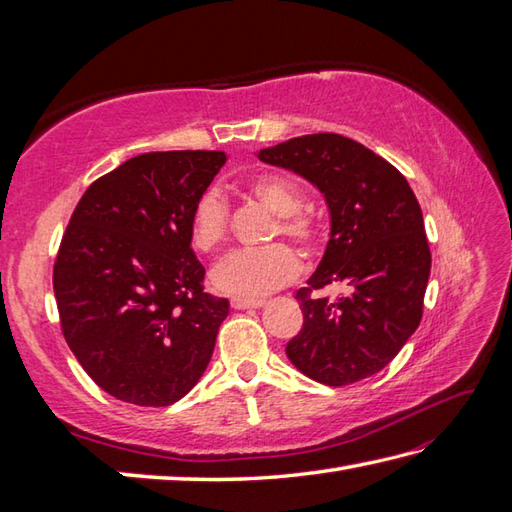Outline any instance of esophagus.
<instances>
[{
    "label": "esophagus",
    "instance_id": "1",
    "mask_svg": "<svg viewBox=\"0 0 512 512\" xmlns=\"http://www.w3.org/2000/svg\"><path fill=\"white\" fill-rule=\"evenodd\" d=\"M231 306L235 310H246V308H259L264 306V299H255V297H233Z\"/></svg>",
    "mask_w": 512,
    "mask_h": 512
}]
</instances>
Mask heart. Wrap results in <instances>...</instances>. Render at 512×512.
<instances>
[{"label": "heart", "mask_w": 512, "mask_h": 512, "mask_svg": "<svg viewBox=\"0 0 512 512\" xmlns=\"http://www.w3.org/2000/svg\"><path fill=\"white\" fill-rule=\"evenodd\" d=\"M246 191L277 215L270 231V242L279 237L290 239L301 253H314L319 246V224L303 213V191L284 173H262L246 184ZM231 233V211L220 191L206 189L195 200L189 215V242L198 253H217ZM301 270L299 255L288 244H275L257 253H235L213 270V286L237 297H259L288 286Z\"/></svg>", "instance_id": "heart-1"}]
</instances>
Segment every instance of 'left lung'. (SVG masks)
<instances>
[{"label": "left lung", "instance_id": "left-lung-1", "mask_svg": "<svg viewBox=\"0 0 512 512\" xmlns=\"http://www.w3.org/2000/svg\"><path fill=\"white\" fill-rule=\"evenodd\" d=\"M268 165L310 180L330 206L332 231L319 268L297 290L303 325L286 345L299 372L343 387L394 361L422 319L431 250L405 176L341 134H308L259 151ZM334 283L336 300L318 295Z\"/></svg>", "mask_w": 512, "mask_h": 512}]
</instances>
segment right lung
<instances>
[{"mask_svg": "<svg viewBox=\"0 0 512 512\" xmlns=\"http://www.w3.org/2000/svg\"><path fill=\"white\" fill-rule=\"evenodd\" d=\"M224 151H151L94 180L65 228L52 288L65 343L107 394L167 407L211 361L228 301L189 242Z\"/></svg>", "mask_w": 512, "mask_h": 512, "instance_id": "1", "label": "right lung"}]
</instances>
